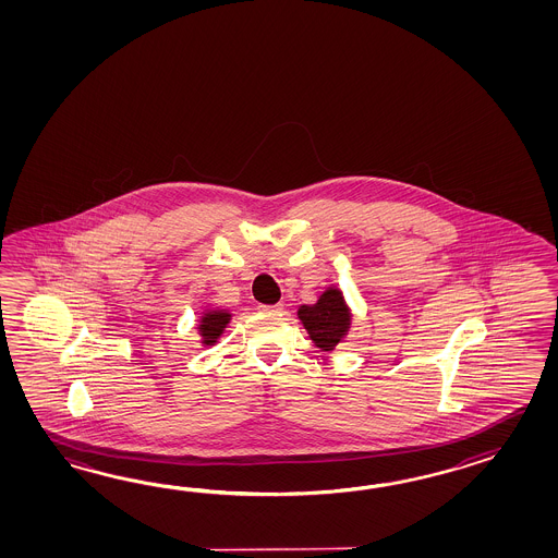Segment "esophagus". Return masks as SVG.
<instances>
[{
	"mask_svg": "<svg viewBox=\"0 0 558 558\" xmlns=\"http://www.w3.org/2000/svg\"><path fill=\"white\" fill-rule=\"evenodd\" d=\"M283 308V303H277V305H259V311H263V313H281Z\"/></svg>",
	"mask_w": 558,
	"mask_h": 558,
	"instance_id": "esophagus-1",
	"label": "esophagus"
}]
</instances>
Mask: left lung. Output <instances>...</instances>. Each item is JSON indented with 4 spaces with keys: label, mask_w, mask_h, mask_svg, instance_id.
I'll return each instance as SVG.
<instances>
[{
    "label": "left lung",
    "mask_w": 558,
    "mask_h": 558,
    "mask_svg": "<svg viewBox=\"0 0 558 558\" xmlns=\"http://www.w3.org/2000/svg\"><path fill=\"white\" fill-rule=\"evenodd\" d=\"M296 317L308 332V339L325 353L343 343L353 325V311L337 284L327 287L313 305L296 308Z\"/></svg>",
    "instance_id": "1"
}]
</instances>
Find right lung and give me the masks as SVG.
Masks as SVG:
<instances>
[{"instance_id": "add662e5", "label": "right lung", "mask_w": 558, "mask_h": 558, "mask_svg": "<svg viewBox=\"0 0 558 558\" xmlns=\"http://www.w3.org/2000/svg\"><path fill=\"white\" fill-rule=\"evenodd\" d=\"M233 319V313L229 308L207 307L199 313L197 320V335L203 347H214L223 337L227 325Z\"/></svg>"}]
</instances>
